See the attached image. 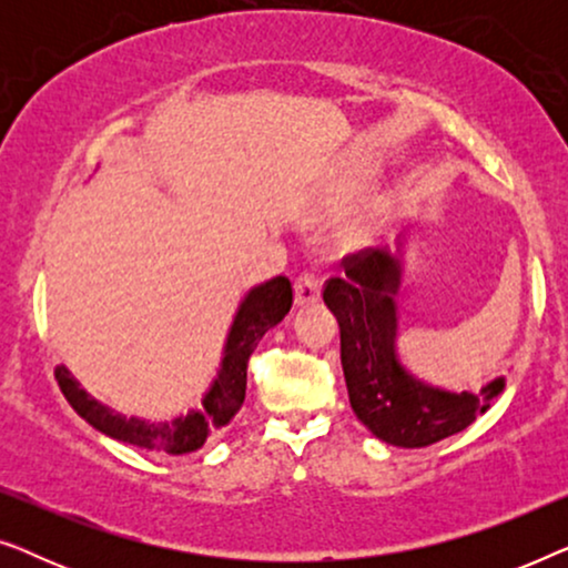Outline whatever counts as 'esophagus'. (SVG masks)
Here are the masks:
<instances>
[{"mask_svg":"<svg viewBox=\"0 0 568 568\" xmlns=\"http://www.w3.org/2000/svg\"><path fill=\"white\" fill-rule=\"evenodd\" d=\"M317 297H321V278L305 271V274H300L297 282H294V302H297V305H310V302H315Z\"/></svg>","mask_w":568,"mask_h":568,"instance_id":"obj_1","label":"esophagus"}]
</instances>
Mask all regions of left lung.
Here are the masks:
<instances>
[{"instance_id": "obj_1", "label": "left lung", "mask_w": 568, "mask_h": 568, "mask_svg": "<svg viewBox=\"0 0 568 568\" xmlns=\"http://www.w3.org/2000/svg\"><path fill=\"white\" fill-rule=\"evenodd\" d=\"M400 263L387 251L344 258V276H331L323 300L341 325V364L348 400L377 439L395 447H429L468 429L504 390L494 379L480 393H447L418 383L395 359V302Z\"/></svg>"}]
</instances>
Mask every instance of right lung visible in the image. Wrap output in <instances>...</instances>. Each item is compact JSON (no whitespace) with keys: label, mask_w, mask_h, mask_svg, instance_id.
I'll use <instances>...</instances> for the list:
<instances>
[{"label":"right lung","mask_w":568,"mask_h":568,"mask_svg":"<svg viewBox=\"0 0 568 568\" xmlns=\"http://www.w3.org/2000/svg\"><path fill=\"white\" fill-rule=\"evenodd\" d=\"M294 302L292 282L286 276H276L271 282L255 286L251 294L240 305L235 323H232L227 346H224V359L220 377L214 379L212 390L206 393L204 408L193 410L189 416L175 418L168 424H150L142 418H126L115 410L105 408L103 403L90 398L82 390L80 383L69 375L67 367H57L53 375L59 379L61 393L69 400L77 414L84 422L95 426L98 432L108 434V437L129 442L134 447L158 449V453L168 455H185L193 449L204 447V442L224 429L245 400V385H247V359L258 346V341L266 336V331L282 321L290 313Z\"/></svg>","instance_id":"1"}]
</instances>
